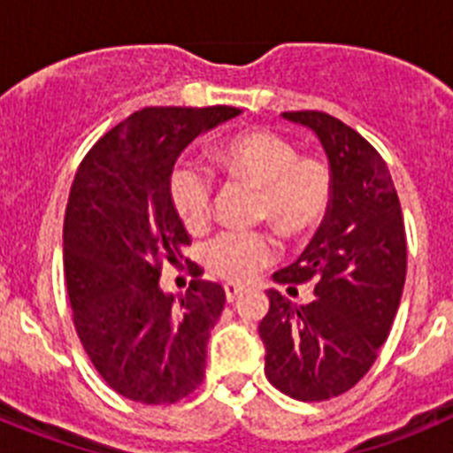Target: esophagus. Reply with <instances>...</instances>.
Returning a JSON list of instances; mask_svg holds the SVG:
<instances>
[{
  "label": "esophagus",
  "mask_w": 453,
  "mask_h": 453,
  "mask_svg": "<svg viewBox=\"0 0 453 453\" xmlns=\"http://www.w3.org/2000/svg\"><path fill=\"white\" fill-rule=\"evenodd\" d=\"M224 292H226V302L234 303L235 299H238L240 295H242V288L235 286V283H229V286H224Z\"/></svg>",
  "instance_id": "esophagus-1"
}]
</instances>
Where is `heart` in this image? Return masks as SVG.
Masks as SVG:
<instances>
[{
  "mask_svg": "<svg viewBox=\"0 0 453 453\" xmlns=\"http://www.w3.org/2000/svg\"><path fill=\"white\" fill-rule=\"evenodd\" d=\"M215 161L231 179L258 188V218L270 219L286 238L313 234L334 203L329 163L299 156L297 147L267 129H247L219 140ZM172 206L190 231L203 229L213 215V179L192 163H177L167 179ZM279 256L272 231H222L203 250L208 272L231 283L251 281Z\"/></svg>",
  "mask_w": 453,
  "mask_h": 453,
  "instance_id": "1",
  "label": "heart"
}]
</instances>
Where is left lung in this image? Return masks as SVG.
I'll list each match as a JSON object with an SVG mask.
<instances>
[{
  "instance_id": "left-lung-1",
  "label": "left lung",
  "mask_w": 453,
  "mask_h": 453,
  "mask_svg": "<svg viewBox=\"0 0 453 453\" xmlns=\"http://www.w3.org/2000/svg\"><path fill=\"white\" fill-rule=\"evenodd\" d=\"M283 118L318 134L335 192L311 245L274 274L283 286L315 283V299L297 306L270 290L258 334L272 386L324 402L361 381L390 335L406 281V229L386 161L358 131L322 111Z\"/></svg>"
}]
</instances>
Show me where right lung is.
Wrapping results in <instances>:
<instances>
[{"label": "right lung", "mask_w": 453, "mask_h": 453, "mask_svg": "<svg viewBox=\"0 0 453 453\" xmlns=\"http://www.w3.org/2000/svg\"><path fill=\"white\" fill-rule=\"evenodd\" d=\"M234 106H151L108 131L86 154L63 224L72 322L95 370L122 397L174 403L199 388L224 288L190 263L186 297L161 290L163 263L179 265L190 235L172 206L177 156ZM188 263V258H186Z\"/></svg>", "instance_id": "1"}]
</instances>
